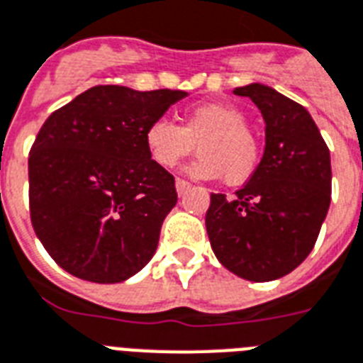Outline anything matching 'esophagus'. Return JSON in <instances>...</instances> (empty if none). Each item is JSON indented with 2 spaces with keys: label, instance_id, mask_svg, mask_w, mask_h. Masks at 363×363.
Segmentation results:
<instances>
[{
  "label": "esophagus",
  "instance_id": "obj_1",
  "mask_svg": "<svg viewBox=\"0 0 363 363\" xmlns=\"http://www.w3.org/2000/svg\"><path fill=\"white\" fill-rule=\"evenodd\" d=\"M175 186H177V194H179V196H184V194L191 188V184L188 181H184V179H177Z\"/></svg>",
  "mask_w": 363,
  "mask_h": 363
}]
</instances>
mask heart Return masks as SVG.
Wrapping results in <instances>:
<instances>
[{"mask_svg":"<svg viewBox=\"0 0 363 363\" xmlns=\"http://www.w3.org/2000/svg\"><path fill=\"white\" fill-rule=\"evenodd\" d=\"M147 149L162 167L179 166L196 151L201 152L190 166L197 179H220L228 186L248 182L261 162V143L248 126L242 110L231 104H201L181 117V125L158 119L145 132Z\"/></svg>","mask_w":363,"mask_h":363,"instance_id":"heart-1","label":"heart"}]
</instances>
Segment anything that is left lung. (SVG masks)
<instances>
[{
	"label": "left lung",
	"mask_w": 363,
	"mask_h": 363,
	"mask_svg": "<svg viewBox=\"0 0 363 363\" xmlns=\"http://www.w3.org/2000/svg\"><path fill=\"white\" fill-rule=\"evenodd\" d=\"M267 123V145L255 175L229 199L212 194L205 216L212 252L250 281L293 272L313 250L332 197L330 151L304 106L272 87H237Z\"/></svg>",
	"instance_id": "8db88e82"
}]
</instances>
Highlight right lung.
<instances>
[{"mask_svg": "<svg viewBox=\"0 0 363 363\" xmlns=\"http://www.w3.org/2000/svg\"><path fill=\"white\" fill-rule=\"evenodd\" d=\"M182 96L96 85L44 121L29 151V216L63 270L119 284L151 261L177 190L145 132Z\"/></svg>", "mask_w": 363, "mask_h": 363, "instance_id": "add662e5", "label": "right lung"}]
</instances>
